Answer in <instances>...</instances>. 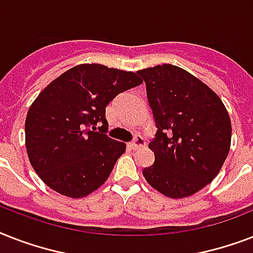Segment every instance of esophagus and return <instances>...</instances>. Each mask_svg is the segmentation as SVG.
Segmentation results:
<instances>
[{
  "instance_id": "obj_1",
  "label": "esophagus",
  "mask_w": 253,
  "mask_h": 253,
  "mask_svg": "<svg viewBox=\"0 0 253 253\" xmlns=\"http://www.w3.org/2000/svg\"><path fill=\"white\" fill-rule=\"evenodd\" d=\"M144 144H146L144 139H143L140 135H135L134 139H132V140H131V142L127 144V147H128V148H131V150H138V148L143 147Z\"/></svg>"
}]
</instances>
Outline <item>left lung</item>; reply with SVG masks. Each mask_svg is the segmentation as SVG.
<instances>
[{
	"mask_svg": "<svg viewBox=\"0 0 253 253\" xmlns=\"http://www.w3.org/2000/svg\"><path fill=\"white\" fill-rule=\"evenodd\" d=\"M138 73L158 127L148 144L155 163L143 176L164 196H192L215 178L227 158L230 115L208 85L180 67L163 64Z\"/></svg>",
	"mask_w": 253,
	"mask_h": 253,
	"instance_id": "obj_1",
	"label": "left lung"
}]
</instances>
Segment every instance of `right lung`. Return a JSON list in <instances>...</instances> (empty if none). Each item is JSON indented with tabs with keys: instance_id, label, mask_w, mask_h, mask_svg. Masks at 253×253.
<instances>
[{
	"instance_id": "obj_1",
	"label": "right lung",
	"mask_w": 253,
	"mask_h": 253,
	"mask_svg": "<svg viewBox=\"0 0 253 253\" xmlns=\"http://www.w3.org/2000/svg\"><path fill=\"white\" fill-rule=\"evenodd\" d=\"M142 83L134 72L80 64L41 91L26 117L25 134L30 163L45 185L83 198L107 180L126 144L106 135V106Z\"/></svg>"
}]
</instances>
